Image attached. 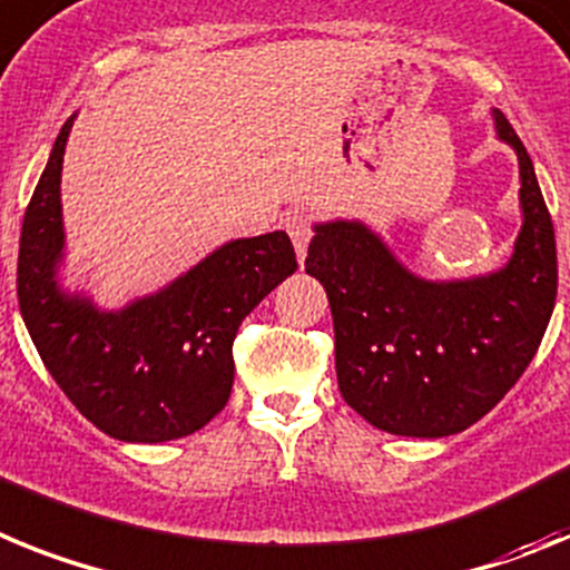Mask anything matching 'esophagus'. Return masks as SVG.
Listing matches in <instances>:
<instances>
[{
    "label": "esophagus",
    "instance_id": "obj_1",
    "mask_svg": "<svg viewBox=\"0 0 570 570\" xmlns=\"http://www.w3.org/2000/svg\"><path fill=\"white\" fill-rule=\"evenodd\" d=\"M284 226L292 237V246H295V252H298V261L304 264L306 246H309V240H313V217H309V212L295 209L286 215Z\"/></svg>",
    "mask_w": 570,
    "mask_h": 570
}]
</instances>
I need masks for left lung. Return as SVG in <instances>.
<instances>
[{
  "instance_id": "8db88e82",
  "label": "left lung",
  "mask_w": 570,
  "mask_h": 570,
  "mask_svg": "<svg viewBox=\"0 0 570 570\" xmlns=\"http://www.w3.org/2000/svg\"><path fill=\"white\" fill-rule=\"evenodd\" d=\"M519 157L522 229L511 261L468 281H424L358 220L315 226L306 275L333 306L344 402L373 428L442 439L491 413L537 355L557 301V240L533 163L493 108Z\"/></svg>"
}]
</instances>
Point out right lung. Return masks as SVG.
Here are the masks:
<instances>
[{
    "label": "right lung",
    "instance_id": "obj_1",
    "mask_svg": "<svg viewBox=\"0 0 570 570\" xmlns=\"http://www.w3.org/2000/svg\"><path fill=\"white\" fill-rule=\"evenodd\" d=\"M66 120L33 189L19 237V313L73 407L120 442H171L209 424L235 381L237 326L298 269L286 232L240 237L166 289L102 313L57 281L66 249L59 177Z\"/></svg>",
    "mask_w": 570,
    "mask_h": 570
}]
</instances>
